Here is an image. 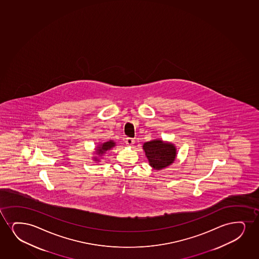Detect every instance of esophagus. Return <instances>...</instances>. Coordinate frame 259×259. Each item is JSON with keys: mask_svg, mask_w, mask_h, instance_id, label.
I'll return each mask as SVG.
<instances>
[{"mask_svg": "<svg viewBox=\"0 0 259 259\" xmlns=\"http://www.w3.org/2000/svg\"><path fill=\"white\" fill-rule=\"evenodd\" d=\"M125 143H126V144L128 145V146H131V145H133V144H134V138H126V140H125Z\"/></svg>", "mask_w": 259, "mask_h": 259, "instance_id": "34e87169", "label": "esophagus"}]
</instances>
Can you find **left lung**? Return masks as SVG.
Returning <instances> with one entry per match:
<instances>
[{"label": "left lung", "instance_id": "obj_1", "mask_svg": "<svg viewBox=\"0 0 259 259\" xmlns=\"http://www.w3.org/2000/svg\"><path fill=\"white\" fill-rule=\"evenodd\" d=\"M143 147L151 166L156 170H159L174 163L176 157V149L174 144H164L161 140L147 142Z\"/></svg>", "mask_w": 259, "mask_h": 259}]
</instances>
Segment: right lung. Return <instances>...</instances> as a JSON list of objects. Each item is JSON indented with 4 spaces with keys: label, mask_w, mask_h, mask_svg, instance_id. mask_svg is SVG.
Returning <instances> with one entry per match:
<instances>
[{
    "label": "right lung",
    "mask_w": 259,
    "mask_h": 259,
    "mask_svg": "<svg viewBox=\"0 0 259 259\" xmlns=\"http://www.w3.org/2000/svg\"><path fill=\"white\" fill-rule=\"evenodd\" d=\"M114 146H115V143H114V142H107V143H104V144H102V145L98 148L99 150H96V151H97L98 154H103L105 151L110 150V149H111L112 147H114Z\"/></svg>",
    "instance_id": "1"
}]
</instances>
